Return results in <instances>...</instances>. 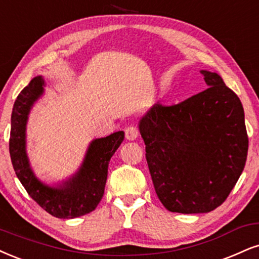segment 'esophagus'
I'll use <instances>...</instances> for the list:
<instances>
[{
	"label": "esophagus",
	"mask_w": 259,
	"mask_h": 259,
	"mask_svg": "<svg viewBox=\"0 0 259 259\" xmlns=\"http://www.w3.org/2000/svg\"><path fill=\"white\" fill-rule=\"evenodd\" d=\"M138 135H139L138 130L133 126L127 127L126 131H124V136H126L127 140H136L137 138H138Z\"/></svg>",
	"instance_id": "esophagus-1"
}]
</instances>
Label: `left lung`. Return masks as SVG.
<instances>
[{"label": "left lung", "instance_id": "8db88e82", "mask_svg": "<svg viewBox=\"0 0 259 259\" xmlns=\"http://www.w3.org/2000/svg\"><path fill=\"white\" fill-rule=\"evenodd\" d=\"M206 90L181 103L154 104L138 127L157 197L171 212H210L244 170V108L218 73L200 71Z\"/></svg>", "mask_w": 259, "mask_h": 259}]
</instances>
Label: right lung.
I'll return each instance as SVG.
<instances>
[{
    "mask_svg": "<svg viewBox=\"0 0 259 259\" xmlns=\"http://www.w3.org/2000/svg\"><path fill=\"white\" fill-rule=\"evenodd\" d=\"M46 80L34 76L15 101L11 117L9 154L15 174L34 202L59 219H75L94 211L104 193L108 165L124 138L123 131L94 139L80 167L72 177L54 185L38 179L26 151V126L33 104L44 94Z\"/></svg>",
    "mask_w": 259,
    "mask_h": 259,
    "instance_id": "obj_1",
    "label": "right lung"
}]
</instances>
